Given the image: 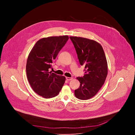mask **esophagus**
<instances>
[{"label":"esophagus","instance_id":"obj_1","mask_svg":"<svg viewBox=\"0 0 135 135\" xmlns=\"http://www.w3.org/2000/svg\"><path fill=\"white\" fill-rule=\"evenodd\" d=\"M66 80H67V81H70V80H73V78H68V77H66Z\"/></svg>","mask_w":135,"mask_h":135}]
</instances>
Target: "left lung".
<instances>
[{
    "instance_id": "1",
    "label": "left lung",
    "mask_w": 135,
    "mask_h": 135,
    "mask_svg": "<svg viewBox=\"0 0 135 135\" xmlns=\"http://www.w3.org/2000/svg\"><path fill=\"white\" fill-rule=\"evenodd\" d=\"M69 38L80 65L85 66L84 75L77 78L80 86L75 90V95L87 100L97 94L105 83L108 72L106 57L102 45L95 41L76 36Z\"/></svg>"
}]
</instances>
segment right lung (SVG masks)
I'll return each mask as SVG.
<instances>
[{
    "mask_svg": "<svg viewBox=\"0 0 135 135\" xmlns=\"http://www.w3.org/2000/svg\"><path fill=\"white\" fill-rule=\"evenodd\" d=\"M69 37L52 36L38 41L28 57L26 73L32 90L44 98L55 97L61 90L66 78L49 70Z\"/></svg>",
    "mask_w": 135,
    "mask_h": 135,
    "instance_id": "add662e5",
    "label": "right lung"
}]
</instances>
